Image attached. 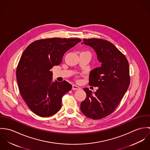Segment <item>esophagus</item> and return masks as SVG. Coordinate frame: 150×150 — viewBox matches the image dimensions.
Here are the masks:
<instances>
[{"label":"esophagus","mask_w":150,"mask_h":150,"mask_svg":"<svg viewBox=\"0 0 150 150\" xmlns=\"http://www.w3.org/2000/svg\"><path fill=\"white\" fill-rule=\"evenodd\" d=\"M72 89L73 90H79V89H80V88L79 86L73 85L72 86Z\"/></svg>","instance_id":"esophagus-1"}]
</instances>
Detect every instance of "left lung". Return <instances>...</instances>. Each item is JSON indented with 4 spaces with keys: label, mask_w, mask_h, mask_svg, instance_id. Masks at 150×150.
Here are the masks:
<instances>
[{
    "label": "left lung",
    "mask_w": 150,
    "mask_h": 150,
    "mask_svg": "<svg viewBox=\"0 0 150 150\" xmlns=\"http://www.w3.org/2000/svg\"><path fill=\"white\" fill-rule=\"evenodd\" d=\"M83 43L95 50L102 64L89 74V85L98 86V89L93 94L89 88H84L86 97L81 102L80 108L87 117L99 120L115 110L128 88V61L113 44L106 40L84 39Z\"/></svg>",
    "instance_id": "left-lung-1"
}]
</instances>
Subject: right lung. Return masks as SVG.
Here are the masks:
<instances>
[{
	"mask_svg": "<svg viewBox=\"0 0 150 150\" xmlns=\"http://www.w3.org/2000/svg\"><path fill=\"white\" fill-rule=\"evenodd\" d=\"M81 40L47 38L30 44L22 54L16 76L22 98L36 115L48 117L61 108L62 98L72 86L66 81L52 82L50 70L60 64L64 53Z\"/></svg>",
	"mask_w": 150,
	"mask_h": 150,
	"instance_id": "right-lung-1",
	"label": "right lung"
}]
</instances>
